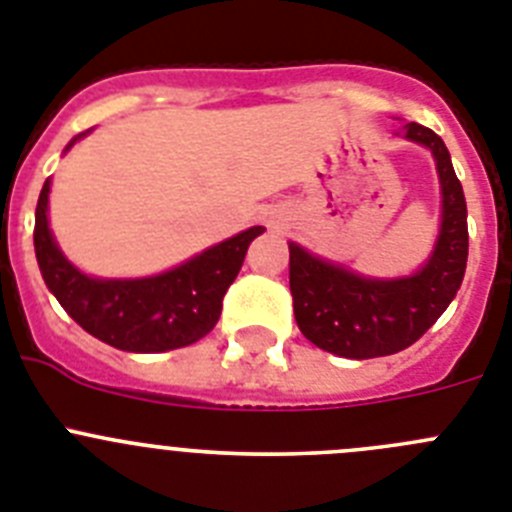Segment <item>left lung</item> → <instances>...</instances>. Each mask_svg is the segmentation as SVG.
Masks as SVG:
<instances>
[{
  "mask_svg": "<svg viewBox=\"0 0 512 512\" xmlns=\"http://www.w3.org/2000/svg\"><path fill=\"white\" fill-rule=\"evenodd\" d=\"M400 135L433 153L441 179V233L413 277H359L289 243V289L302 336L343 359H374L413 346L451 305L467 269V200L449 148L418 122L402 125Z\"/></svg>",
  "mask_w": 512,
  "mask_h": 512,
  "instance_id": "left-lung-1",
  "label": "left lung"
}]
</instances>
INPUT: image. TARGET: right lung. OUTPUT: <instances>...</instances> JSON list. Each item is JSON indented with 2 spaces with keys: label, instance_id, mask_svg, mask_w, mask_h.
<instances>
[{
  "label": "right lung",
  "instance_id": "add662e5",
  "mask_svg": "<svg viewBox=\"0 0 512 512\" xmlns=\"http://www.w3.org/2000/svg\"><path fill=\"white\" fill-rule=\"evenodd\" d=\"M74 143L76 138L69 148ZM48 192L51 182L40 189L33 233L45 284L87 333L133 354H158L205 338L220 318L223 297L241 271L248 246L264 233L261 225H253L156 277L94 279L81 274L53 241Z\"/></svg>",
  "mask_w": 512,
  "mask_h": 512
}]
</instances>
